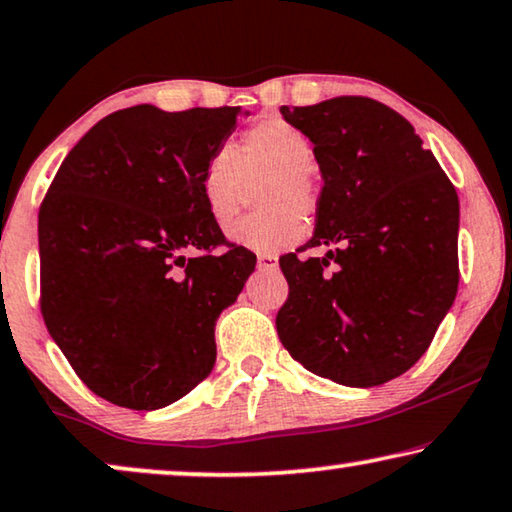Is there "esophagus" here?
<instances>
[{
    "instance_id": "obj_1",
    "label": "esophagus",
    "mask_w": 512,
    "mask_h": 512,
    "mask_svg": "<svg viewBox=\"0 0 512 512\" xmlns=\"http://www.w3.org/2000/svg\"><path fill=\"white\" fill-rule=\"evenodd\" d=\"M279 258L274 254H258V268L261 270H277Z\"/></svg>"
}]
</instances>
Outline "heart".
Segmentation results:
<instances>
[{
    "mask_svg": "<svg viewBox=\"0 0 512 512\" xmlns=\"http://www.w3.org/2000/svg\"><path fill=\"white\" fill-rule=\"evenodd\" d=\"M314 147L291 122L270 117L244 131L240 150L219 145L201 170V196L207 214L226 228L238 217L247 187L256 182L261 212L231 228V238L256 251H279L305 235V220L321 207V189L311 175Z\"/></svg>",
    "mask_w": 512,
    "mask_h": 512,
    "instance_id": "obj_1",
    "label": "heart"
}]
</instances>
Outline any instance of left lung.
<instances>
[{
    "instance_id": "left-lung-1",
    "label": "left lung",
    "mask_w": 512,
    "mask_h": 512,
    "mask_svg": "<svg viewBox=\"0 0 512 512\" xmlns=\"http://www.w3.org/2000/svg\"><path fill=\"white\" fill-rule=\"evenodd\" d=\"M281 115L314 143L323 175L314 238L300 251L328 254L279 258V339L309 372L374 388L416 365L453 307L457 191L416 129L379 101L337 96Z\"/></svg>"
}]
</instances>
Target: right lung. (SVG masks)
Returning <instances> with one entry per match:
<instances>
[{
    "label": "right lung",
    "instance_id": "1",
    "mask_svg": "<svg viewBox=\"0 0 512 512\" xmlns=\"http://www.w3.org/2000/svg\"><path fill=\"white\" fill-rule=\"evenodd\" d=\"M240 115V106L117 110L66 154L43 198V321L80 381L110 404L161 409L212 372L214 323L256 254L226 240L198 180Z\"/></svg>",
    "mask_w": 512,
    "mask_h": 512
}]
</instances>
